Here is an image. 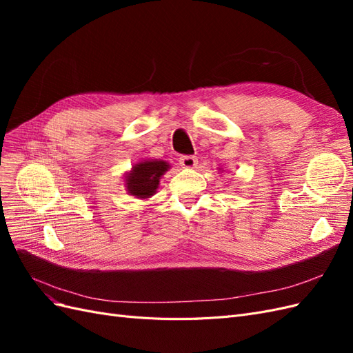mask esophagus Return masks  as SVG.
Here are the masks:
<instances>
[{
  "mask_svg": "<svg viewBox=\"0 0 353 353\" xmlns=\"http://www.w3.org/2000/svg\"><path fill=\"white\" fill-rule=\"evenodd\" d=\"M179 165L183 168H194L197 165V159L194 156H183L179 157Z\"/></svg>",
  "mask_w": 353,
  "mask_h": 353,
  "instance_id": "obj_1",
  "label": "esophagus"
}]
</instances>
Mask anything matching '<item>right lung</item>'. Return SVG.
<instances>
[{
	"label": "right lung",
	"mask_w": 353,
	"mask_h": 353,
	"mask_svg": "<svg viewBox=\"0 0 353 353\" xmlns=\"http://www.w3.org/2000/svg\"><path fill=\"white\" fill-rule=\"evenodd\" d=\"M169 163L165 160H143L132 166L131 172L125 176V185L128 193L138 199L152 197L162 176L169 169Z\"/></svg>",
	"instance_id": "add662e5"
}]
</instances>
